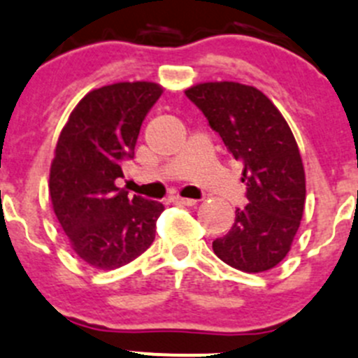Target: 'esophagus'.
<instances>
[{
	"label": "esophagus",
	"mask_w": 358,
	"mask_h": 358,
	"mask_svg": "<svg viewBox=\"0 0 358 358\" xmlns=\"http://www.w3.org/2000/svg\"><path fill=\"white\" fill-rule=\"evenodd\" d=\"M173 203H176V205H183V206H194L196 205V199L180 198V196H175V198H173Z\"/></svg>",
	"instance_id": "34e87169"
}]
</instances>
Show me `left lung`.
Wrapping results in <instances>:
<instances>
[{
  "label": "left lung",
  "instance_id": "obj_1",
  "mask_svg": "<svg viewBox=\"0 0 358 358\" xmlns=\"http://www.w3.org/2000/svg\"><path fill=\"white\" fill-rule=\"evenodd\" d=\"M185 95L243 164L249 205L236 208L231 229L213 240V252L242 272H266L292 249L306 203V173L292 129L255 86L201 83Z\"/></svg>",
  "mask_w": 358,
  "mask_h": 358
}]
</instances>
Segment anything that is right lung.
<instances>
[{"label":"right lung","instance_id":"right-lung-1","mask_svg":"<svg viewBox=\"0 0 358 358\" xmlns=\"http://www.w3.org/2000/svg\"><path fill=\"white\" fill-rule=\"evenodd\" d=\"M160 95L162 86L148 81L102 86L83 96L59 134L49 175L52 210L73 252L93 268H120L155 238L164 205L129 198L116 178Z\"/></svg>","mask_w":358,"mask_h":358}]
</instances>
